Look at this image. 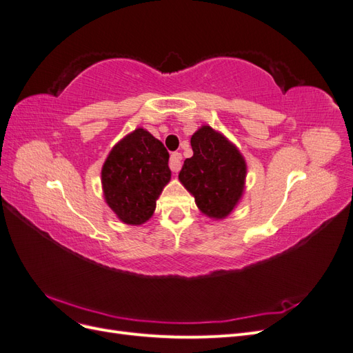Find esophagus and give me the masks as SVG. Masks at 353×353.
Instances as JSON below:
<instances>
[{
  "instance_id": "1",
  "label": "esophagus",
  "mask_w": 353,
  "mask_h": 353,
  "mask_svg": "<svg viewBox=\"0 0 353 353\" xmlns=\"http://www.w3.org/2000/svg\"><path fill=\"white\" fill-rule=\"evenodd\" d=\"M181 160H183V154L175 152L170 154V160H169V168L172 169V172H179L181 169Z\"/></svg>"
}]
</instances>
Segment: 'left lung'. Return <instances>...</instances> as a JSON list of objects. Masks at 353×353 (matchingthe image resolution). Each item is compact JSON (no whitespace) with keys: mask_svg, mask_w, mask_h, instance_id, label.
<instances>
[{"mask_svg":"<svg viewBox=\"0 0 353 353\" xmlns=\"http://www.w3.org/2000/svg\"><path fill=\"white\" fill-rule=\"evenodd\" d=\"M190 143L193 156L184 160L178 175L181 184L194 197L203 215L225 219L244 194L245 159L236 144L209 125H201Z\"/></svg>","mask_w":353,"mask_h":353,"instance_id":"8db88e82","label":"left lung"}]
</instances>
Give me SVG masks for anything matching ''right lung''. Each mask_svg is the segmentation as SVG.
<instances>
[{
	"label": "right lung",
	"instance_id": "1",
	"mask_svg": "<svg viewBox=\"0 0 353 353\" xmlns=\"http://www.w3.org/2000/svg\"><path fill=\"white\" fill-rule=\"evenodd\" d=\"M169 153L144 128L125 135L101 168L103 196L126 225H143L153 216L156 200L170 181Z\"/></svg>",
	"mask_w": 353,
	"mask_h": 353
}]
</instances>
